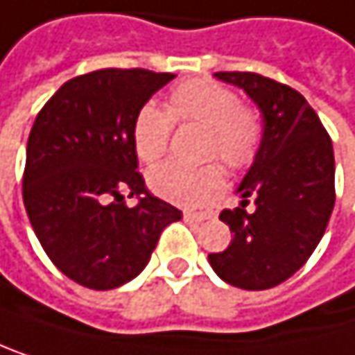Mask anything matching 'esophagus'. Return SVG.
Listing matches in <instances>:
<instances>
[{"label":"esophagus","mask_w":355,"mask_h":355,"mask_svg":"<svg viewBox=\"0 0 355 355\" xmlns=\"http://www.w3.org/2000/svg\"><path fill=\"white\" fill-rule=\"evenodd\" d=\"M185 221H204V219H211V213H191V211H187L185 215Z\"/></svg>","instance_id":"esophagus-1"}]
</instances>
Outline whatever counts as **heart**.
<instances>
[{"label": "heart", "instance_id": "obj_1", "mask_svg": "<svg viewBox=\"0 0 355 355\" xmlns=\"http://www.w3.org/2000/svg\"><path fill=\"white\" fill-rule=\"evenodd\" d=\"M172 123H198L207 128L202 142L204 159H221L232 172L247 170L260 155L264 125L253 108L241 104L230 87L211 80L193 78L174 87L168 95V106L144 104L132 123V144L138 159L153 166L164 159ZM225 185L221 166H179L164 164L148 172V187L159 198L181 207H204L219 198Z\"/></svg>", "mask_w": 355, "mask_h": 355}]
</instances>
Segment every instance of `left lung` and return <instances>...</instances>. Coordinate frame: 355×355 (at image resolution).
<instances>
[{"label": "left lung", "mask_w": 355, "mask_h": 355, "mask_svg": "<svg viewBox=\"0 0 355 355\" xmlns=\"http://www.w3.org/2000/svg\"><path fill=\"white\" fill-rule=\"evenodd\" d=\"M243 89L262 112L264 140L236 193L221 211L232 243L209 253L213 270L241 290H270L290 279L320 245L334 209L332 140L302 95L255 72H217ZM251 197L256 211L244 207Z\"/></svg>", "instance_id": "obj_1"}]
</instances>
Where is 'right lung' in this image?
<instances>
[{
  "label": "right lung",
  "mask_w": 355,
  "mask_h": 355,
  "mask_svg": "<svg viewBox=\"0 0 355 355\" xmlns=\"http://www.w3.org/2000/svg\"><path fill=\"white\" fill-rule=\"evenodd\" d=\"M174 74L106 67L76 76L37 112L23 202L51 262L89 290L138 277L183 213L148 193L132 144L136 112ZM123 193L138 197L130 209Z\"/></svg>",
  "instance_id": "right-lung-1"
}]
</instances>
